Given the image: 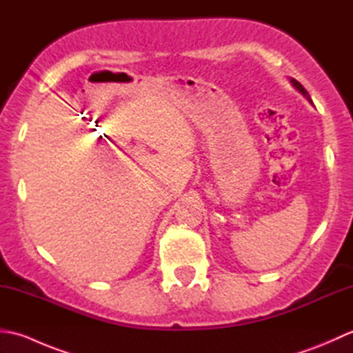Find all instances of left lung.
<instances>
[{"mask_svg":"<svg viewBox=\"0 0 353 353\" xmlns=\"http://www.w3.org/2000/svg\"><path fill=\"white\" fill-rule=\"evenodd\" d=\"M290 81H291V85H292V86H294V88L297 89V91H299V92H301V94H302V95L305 97V99H306V100H308V101H310V103L312 104V100H311V97H310L308 91H306V89H305V88H303V86H302L301 83H299V81H297L296 79H290Z\"/></svg>","mask_w":353,"mask_h":353,"instance_id":"obj_1","label":"left lung"}]
</instances>
